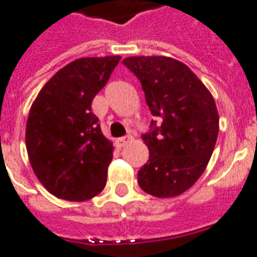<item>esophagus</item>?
Returning a JSON list of instances; mask_svg holds the SVG:
<instances>
[{
    "mask_svg": "<svg viewBox=\"0 0 257 257\" xmlns=\"http://www.w3.org/2000/svg\"><path fill=\"white\" fill-rule=\"evenodd\" d=\"M132 140V136H124V137H120V139H117L116 140V144L118 148H122L125 145L128 144L129 141Z\"/></svg>",
    "mask_w": 257,
    "mask_h": 257,
    "instance_id": "esophagus-1",
    "label": "esophagus"
}]
</instances>
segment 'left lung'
<instances>
[{"instance_id":"left-lung-1","label":"left lung","mask_w":257,"mask_h":257,"mask_svg":"<svg viewBox=\"0 0 257 257\" xmlns=\"http://www.w3.org/2000/svg\"><path fill=\"white\" fill-rule=\"evenodd\" d=\"M126 68L140 80L152 116L143 140L149 160L137 173L143 191L175 197L203 175L219 135L213 97L185 64L164 56L128 57Z\"/></svg>"}]
</instances>
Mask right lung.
<instances>
[{"instance_id":"obj_1","label":"right lung","mask_w":257,"mask_h":257,"mask_svg":"<svg viewBox=\"0 0 257 257\" xmlns=\"http://www.w3.org/2000/svg\"><path fill=\"white\" fill-rule=\"evenodd\" d=\"M120 56L78 58L60 69L30 108L26 149L37 179L58 199L84 201L106 184L112 143L101 132L92 101Z\"/></svg>"}]
</instances>
